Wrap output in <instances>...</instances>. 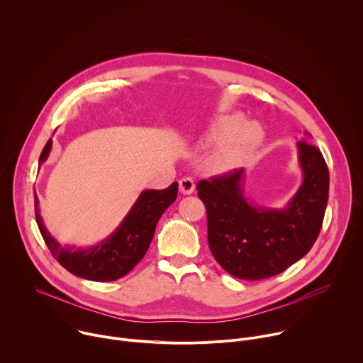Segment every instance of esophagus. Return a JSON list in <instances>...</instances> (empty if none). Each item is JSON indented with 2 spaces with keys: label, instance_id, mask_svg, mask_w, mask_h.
Listing matches in <instances>:
<instances>
[{
  "label": "esophagus",
  "instance_id": "esophagus-1",
  "mask_svg": "<svg viewBox=\"0 0 363 363\" xmlns=\"http://www.w3.org/2000/svg\"><path fill=\"white\" fill-rule=\"evenodd\" d=\"M179 191L184 194V195H189L195 191V182L191 177H185L179 181Z\"/></svg>",
  "mask_w": 363,
  "mask_h": 363
}]
</instances>
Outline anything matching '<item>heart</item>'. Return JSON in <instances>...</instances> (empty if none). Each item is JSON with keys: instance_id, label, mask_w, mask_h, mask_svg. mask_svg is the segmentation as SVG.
I'll return each mask as SVG.
<instances>
[{"instance_id": "b5f03b06", "label": "heart", "mask_w": 363, "mask_h": 363, "mask_svg": "<svg viewBox=\"0 0 363 363\" xmlns=\"http://www.w3.org/2000/svg\"><path fill=\"white\" fill-rule=\"evenodd\" d=\"M263 129L257 122L242 123L240 115H228L218 119L213 139H224L214 150L210 165L214 172L223 174L242 167L263 139Z\"/></svg>"}]
</instances>
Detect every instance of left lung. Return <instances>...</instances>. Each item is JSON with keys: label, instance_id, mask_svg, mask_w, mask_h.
Masks as SVG:
<instances>
[{"label": "left lung", "instance_id": "obj_1", "mask_svg": "<svg viewBox=\"0 0 363 363\" xmlns=\"http://www.w3.org/2000/svg\"><path fill=\"white\" fill-rule=\"evenodd\" d=\"M297 147L303 182L281 210L258 208L247 201L242 168L196 185L206 208L210 250L237 279L263 280L283 273L310 251L320 233L329 169L315 145L300 140Z\"/></svg>", "mask_w": 363, "mask_h": 363}]
</instances>
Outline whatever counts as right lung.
<instances>
[{"instance_id":"1","label":"right lung","mask_w":363,"mask_h":363,"mask_svg":"<svg viewBox=\"0 0 363 363\" xmlns=\"http://www.w3.org/2000/svg\"><path fill=\"white\" fill-rule=\"evenodd\" d=\"M50 149L51 139L40 155V164L47 160ZM177 195L178 182L161 191H143L116 231L105 241L89 248L62 247L51 237L38 214V198L34 194L35 221L48 250L67 272L86 280L113 281L126 276L142 260L161 216L177 199Z\"/></svg>"}]
</instances>
